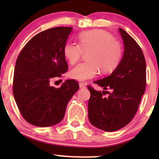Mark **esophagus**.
I'll use <instances>...</instances> for the list:
<instances>
[{"mask_svg": "<svg viewBox=\"0 0 159 159\" xmlns=\"http://www.w3.org/2000/svg\"><path fill=\"white\" fill-rule=\"evenodd\" d=\"M79 87L80 88H84V87H85V84H84V83H83V82L79 83Z\"/></svg>", "mask_w": 159, "mask_h": 159, "instance_id": "obj_1", "label": "esophagus"}]
</instances>
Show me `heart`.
I'll return each mask as SVG.
<instances>
[{
    "label": "heart",
    "mask_w": 159,
    "mask_h": 159,
    "mask_svg": "<svg viewBox=\"0 0 159 159\" xmlns=\"http://www.w3.org/2000/svg\"><path fill=\"white\" fill-rule=\"evenodd\" d=\"M78 44L67 42L63 54L70 65L76 64L84 52H87V61L79 64L70 71V78L84 81L102 73H110L119 65L122 57L121 43L104 30L94 29L78 34Z\"/></svg>",
    "instance_id": "b5f03b06"
}]
</instances>
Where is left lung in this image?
<instances>
[{"label": "left lung", "instance_id": "obj_1", "mask_svg": "<svg viewBox=\"0 0 159 159\" xmlns=\"http://www.w3.org/2000/svg\"><path fill=\"white\" fill-rule=\"evenodd\" d=\"M124 41V55L108 77L94 81L106 91L91 92L89 119L92 125L114 131L127 125L137 112L146 86V63L142 48L125 30L119 28ZM107 89L110 90L108 92ZM108 94L104 96L105 92Z\"/></svg>", "mask_w": 159, "mask_h": 159}]
</instances>
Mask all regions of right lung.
I'll list each match as a JSON object with an SVG mask.
<instances>
[{"mask_svg":"<svg viewBox=\"0 0 159 159\" xmlns=\"http://www.w3.org/2000/svg\"><path fill=\"white\" fill-rule=\"evenodd\" d=\"M71 29L56 27L40 32L25 44L16 61L13 94L22 117L33 125L48 127L60 122L79 89L74 79L58 89L49 84L68 69L63 48Z\"/></svg>","mask_w":159,"mask_h":159,"instance_id":"right-lung-1","label":"right lung"}]
</instances>
